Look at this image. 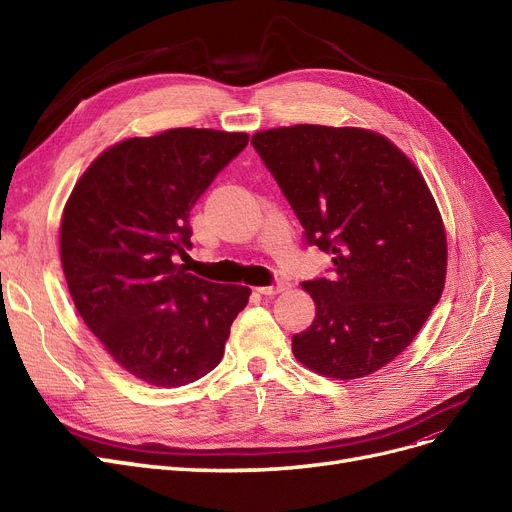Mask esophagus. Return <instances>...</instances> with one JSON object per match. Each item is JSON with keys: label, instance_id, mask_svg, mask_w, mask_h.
Wrapping results in <instances>:
<instances>
[{"label": "esophagus", "instance_id": "esophagus-1", "mask_svg": "<svg viewBox=\"0 0 512 512\" xmlns=\"http://www.w3.org/2000/svg\"><path fill=\"white\" fill-rule=\"evenodd\" d=\"M286 288H288V282L276 280V282L270 284V286H259L257 292H259V294H265V297H274V294H278V292H282V290H286Z\"/></svg>", "mask_w": 512, "mask_h": 512}]
</instances>
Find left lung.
I'll use <instances>...</instances> for the list:
<instances>
[{
	"instance_id": "1",
	"label": "left lung",
	"mask_w": 512,
	"mask_h": 512,
	"mask_svg": "<svg viewBox=\"0 0 512 512\" xmlns=\"http://www.w3.org/2000/svg\"><path fill=\"white\" fill-rule=\"evenodd\" d=\"M251 145L307 245L334 263L330 278L303 282L317 313L292 336L294 357L334 380L382 369L413 342L444 290L446 234L423 176L363 128L297 124L257 132Z\"/></svg>"
}]
</instances>
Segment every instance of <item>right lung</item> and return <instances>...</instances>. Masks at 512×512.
<instances>
[{"label": "right lung", "instance_id": "obj_1", "mask_svg": "<svg viewBox=\"0 0 512 512\" xmlns=\"http://www.w3.org/2000/svg\"><path fill=\"white\" fill-rule=\"evenodd\" d=\"M249 134L172 128L103 151L66 203L60 253L76 311L134 378L178 388L224 357L251 288L186 274L191 209Z\"/></svg>", "mask_w": 512, "mask_h": 512}]
</instances>
